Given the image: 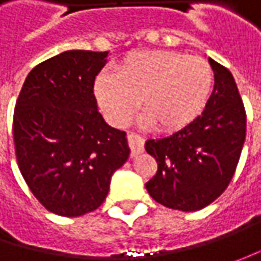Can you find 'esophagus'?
Listing matches in <instances>:
<instances>
[{
	"mask_svg": "<svg viewBox=\"0 0 261 261\" xmlns=\"http://www.w3.org/2000/svg\"><path fill=\"white\" fill-rule=\"evenodd\" d=\"M127 142H129V148L132 151V155H138V154L144 152L145 139L142 136L136 135V134H127Z\"/></svg>",
	"mask_w": 261,
	"mask_h": 261,
	"instance_id": "1",
	"label": "esophagus"
}]
</instances>
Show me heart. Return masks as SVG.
Masks as SVG:
<instances>
[{
    "instance_id": "1",
    "label": "heart",
    "mask_w": 261,
    "mask_h": 261,
    "mask_svg": "<svg viewBox=\"0 0 261 261\" xmlns=\"http://www.w3.org/2000/svg\"><path fill=\"white\" fill-rule=\"evenodd\" d=\"M212 88L214 72L205 59L174 50L129 54L115 66V75L101 72L94 81L95 100L112 125H126L139 100L142 120L166 134L197 119Z\"/></svg>"
}]
</instances>
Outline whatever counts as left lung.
Listing matches in <instances>:
<instances>
[{"label":"left lung","instance_id":"1","mask_svg":"<svg viewBox=\"0 0 261 261\" xmlns=\"http://www.w3.org/2000/svg\"><path fill=\"white\" fill-rule=\"evenodd\" d=\"M214 91L203 113L173 135L148 139L145 149L156 160V174L145 185L161 205L183 212L203 209L222 195L246 141V110L236 80L209 58Z\"/></svg>","mask_w":261,"mask_h":261}]
</instances>
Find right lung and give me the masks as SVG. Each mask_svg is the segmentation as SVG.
<instances>
[{
	"label": "right lung",
	"instance_id": "add662e5",
	"mask_svg": "<svg viewBox=\"0 0 261 261\" xmlns=\"http://www.w3.org/2000/svg\"><path fill=\"white\" fill-rule=\"evenodd\" d=\"M107 55L66 50L47 59L30 71L15 103L17 164L36 199L56 215L95 211L129 158L126 134L106 123L93 91Z\"/></svg>",
	"mask_w": 261,
	"mask_h": 261
}]
</instances>
